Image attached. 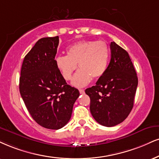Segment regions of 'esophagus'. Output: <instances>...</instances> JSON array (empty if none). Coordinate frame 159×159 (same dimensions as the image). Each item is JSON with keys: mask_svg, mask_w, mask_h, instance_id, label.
Returning <instances> with one entry per match:
<instances>
[{"mask_svg": "<svg viewBox=\"0 0 159 159\" xmlns=\"http://www.w3.org/2000/svg\"><path fill=\"white\" fill-rule=\"evenodd\" d=\"M80 93H81V94H83V93H85V91H84L83 89H80Z\"/></svg>", "mask_w": 159, "mask_h": 159, "instance_id": "34e87169", "label": "esophagus"}]
</instances>
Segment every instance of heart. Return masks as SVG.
<instances>
[{"label": "heart", "instance_id": "obj_1", "mask_svg": "<svg viewBox=\"0 0 159 159\" xmlns=\"http://www.w3.org/2000/svg\"><path fill=\"white\" fill-rule=\"evenodd\" d=\"M66 56H57L54 62L57 70L66 80H70L76 70H80L72 79L71 84L77 88L87 85L94 79L102 76L108 66L111 50L103 40H82L70 46Z\"/></svg>", "mask_w": 159, "mask_h": 159}]
</instances>
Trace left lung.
<instances>
[{"instance_id": "1", "label": "left lung", "mask_w": 159, "mask_h": 159, "mask_svg": "<svg viewBox=\"0 0 159 159\" xmlns=\"http://www.w3.org/2000/svg\"><path fill=\"white\" fill-rule=\"evenodd\" d=\"M107 70L96 85L85 90L91 99L90 111L99 124L113 127L122 122L134 107L138 77L128 53L111 42Z\"/></svg>"}]
</instances>
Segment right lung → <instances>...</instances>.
Returning <instances> with one entry per match:
<instances>
[{
  "label": "right lung",
  "mask_w": 159,
  "mask_h": 159,
  "mask_svg": "<svg viewBox=\"0 0 159 159\" xmlns=\"http://www.w3.org/2000/svg\"><path fill=\"white\" fill-rule=\"evenodd\" d=\"M58 44V36L40 39L24 57L19 83L21 97L33 119L52 130L67 124L80 96L56 67Z\"/></svg>",
  "instance_id": "obj_1"
}]
</instances>
